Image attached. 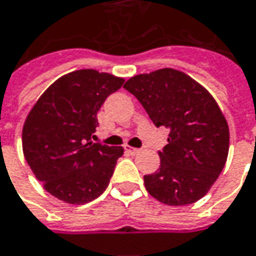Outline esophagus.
Here are the masks:
<instances>
[{
    "label": "esophagus",
    "instance_id": "1",
    "mask_svg": "<svg viewBox=\"0 0 256 256\" xmlns=\"http://www.w3.org/2000/svg\"><path fill=\"white\" fill-rule=\"evenodd\" d=\"M124 151L130 154V156H136V154H138V148H134V147H130V146H124Z\"/></svg>",
    "mask_w": 256,
    "mask_h": 256
}]
</instances>
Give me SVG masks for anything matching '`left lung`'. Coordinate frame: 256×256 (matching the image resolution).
<instances>
[{
    "label": "left lung",
    "mask_w": 256,
    "mask_h": 256,
    "mask_svg": "<svg viewBox=\"0 0 256 256\" xmlns=\"http://www.w3.org/2000/svg\"><path fill=\"white\" fill-rule=\"evenodd\" d=\"M123 88L157 128L170 130L168 144L158 151L160 168L144 175L148 194L170 206L202 199L223 171L230 142L228 124L213 96L172 68L136 76Z\"/></svg>",
    "instance_id": "obj_1"
}]
</instances>
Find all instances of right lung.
Instances as JSON below:
<instances>
[{
    "mask_svg": "<svg viewBox=\"0 0 256 256\" xmlns=\"http://www.w3.org/2000/svg\"><path fill=\"white\" fill-rule=\"evenodd\" d=\"M122 78L95 70H78L57 80L26 118L22 147L26 162L44 189L71 204L105 192L122 147L92 142L96 114Z\"/></svg>",
    "mask_w": 256,
    "mask_h": 256,
    "instance_id": "1",
    "label": "right lung"
}]
</instances>
